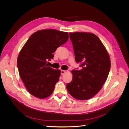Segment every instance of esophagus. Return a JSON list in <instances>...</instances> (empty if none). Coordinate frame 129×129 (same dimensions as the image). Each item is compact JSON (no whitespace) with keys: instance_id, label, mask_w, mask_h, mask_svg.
Returning <instances> with one entry per match:
<instances>
[{"instance_id":"1","label":"esophagus","mask_w":129,"mask_h":129,"mask_svg":"<svg viewBox=\"0 0 129 129\" xmlns=\"http://www.w3.org/2000/svg\"><path fill=\"white\" fill-rule=\"evenodd\" d=\"M66 72L65 71H64V70H61V74L62 75H63V74H64Z\"/></svg>"}]
</instances>
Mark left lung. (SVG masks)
Masks as SVG:
<instances>
[{"label":"left lung","mask_w":129,"mask_h":129,"mask_svg":"<svg viewBox=\"0 0 129 129\" xmlns=\"http://www.w3.org/2000/svg\"><path fill=\"white\" fill-rule=\"evenodd\" d=\"M77 63L80 70H72V82L66 85L71 95L76 99L91 98L101 90L110 70V59L106 47L94 34L69 33Z\"/></svg>","instance_id":"8db88e82"}]
</instances>
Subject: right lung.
Wrapping results in <instances>:
<instances>
[{
	"label": "right lung",
	"instance_id": "right-lung-1",
	"mask_svg": "<svg viewBox=\"0 0 129 129\" xmlns=\"http://www.w3.org/2000/svg\"><path fill=\"white\" fill-rule=\"evenodd\" d=\"M67 32L55 29L39 30L30 37L17 58L19 75L32 95L40 99L52 93L59 80L60 70L48 66L57 47L69 39Z\"/></svg>",
	"mask_w": 129,
	"mask_h": 129
}]
</instances>
